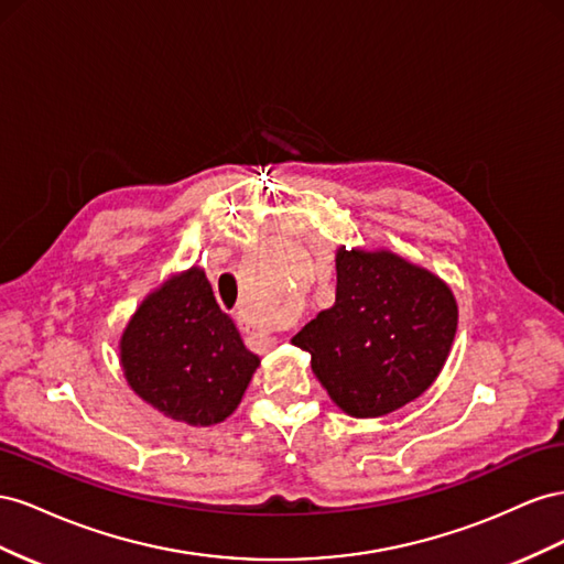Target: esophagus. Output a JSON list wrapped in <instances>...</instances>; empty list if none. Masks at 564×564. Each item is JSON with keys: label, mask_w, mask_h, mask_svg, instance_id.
<instances>
[{"label": "esophagus", "mask_w": 564, "mask_h": 564, "mask_svg": "<svg viewBox=\"0 0 564 564\" xmlns=\"http://www.w3.org/2000/svg\"><path fill=\"white\" fill-rule=\"evenodd\" d=\"M236 324H238V328H240V330H243L246 335H260V337L264 335V333H262L260 328H257V326L252 324V321H250V316H248L246 312H238V314H236Z\"/></svg>", "instance_id": "esophagus-1"}]
</instances>
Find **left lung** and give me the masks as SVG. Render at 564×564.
I'll use <instances>...</instances> for the list:
<instances>
[{
    "mask_svg": "<svg viewBox=\"0 0 564 564\" xmlns=\"http://www.w3.org/2000/svg\"><path fill=\"white\" fill-rule=\"evenodd\" d=\"M335 304L293 345L347 415H388L437 380L458 326L456 297L440 276L390 250L345 246L335 254Z\"/></svg>",
    "mask_w": 564,
    "mask_h": 564,
    "instance_id": "1",
    "label": "left lung"
}]
</instances>
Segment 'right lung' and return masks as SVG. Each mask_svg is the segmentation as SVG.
Returning <instances> with one entry per match:
<instances>
[{
	"instance_id": "1",
	"label": "right lung",
	"mask_w": 564,
	"mask_h": 564,
	"mask_svg": "<svg viewBox=\"0 0 564 564\" xmlns=\"http://www.w3.org/2000/svg\"><path fill=\"white\" fill-rule=\"evenodd\" d=\"M127 384L160 413L193 427L236 411L260 366L205 271L176 273L139 304L120 337Z\"/></svg>"
}]
</instances>
